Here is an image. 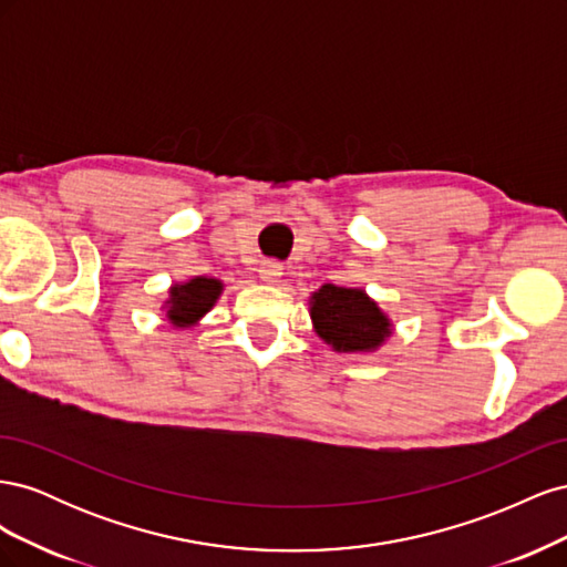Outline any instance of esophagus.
I'll return each mask as SVG.
<instances>
[{
	"instance_id": "34e87169",
	"label": "esophagus",
	"mask_w": 567,
	"mask_h": 567,
	"mask_svg": "<svg viewBox=\"0 0 567 567\" xmlns=\"http://www.w3.org/2000/svg\"><path fill=\"white\" fill-rule=\"evenodd\" d=\"M284 274V265L277 260H265L260 267V279L265 284H277Z\"/></svg>"
}]
</instances>
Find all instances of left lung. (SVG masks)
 <instances>
[{
    "label": "left lung",
    "mask_w": 567,
    "mask_h": 567,
    "mask_svg": "<svg viewBox=\"0 0 567 567\" xmlns=\"http://www.w3.org/2000/svg\"><path fill=\"white\" fill-rule=\"evenodd\" d=\"M315 333L333 352L369 354L394 333L392 319L364 288L323 284L307 300Z\"/></svg>",
    "instance_id": "1"
}]
</instances>
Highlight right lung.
Here are the masks:
<instances>
[{
    "instance_id": "obj_1",
    "label": "right lung",
    "mask_w": 567,
    "mask_h": 567,
    "mask_svg": "<svg viewBox=\"0 0 567 567\" xmlns=\"http://www.w3.org/2000/svg\"><path fill=\"white\" fill-rule=\"evenodd\" d=\"M225 293V284L215 277H192L167 288L161 312L175 329H194Z\"/></svg>"
}]
</instances>
